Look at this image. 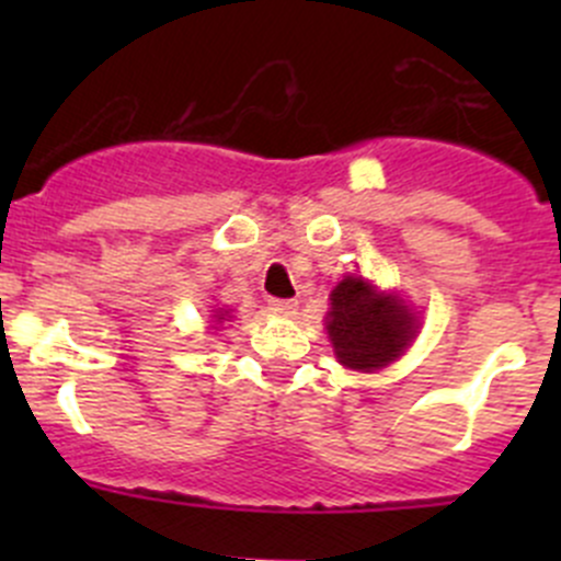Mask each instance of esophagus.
Segmentation results:
<instances>
[{"mask_svg": "<svg viewBox=\"0 0 561 561\" xmlns=\"http://www.w3.org/2000/svg\"><path fill=\"white\" fill-rule=\"evenodd\" d=\"M268 309L279 317H290V314H296L298 301H290V298H271Z\"/></svg>", "mask_w": 561, "mask_h": 561, "instance_id": "obj_1", "label": "esophagus"}]
</instances>
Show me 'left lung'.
I'll use <instances>...</instances> for the list:
<instances>
[{"label":"left lung","instance_id":"obj_1","mask_svg":"<svg viewBox=\"0 0 561 561\" xmlns=\"http://www.w3.org/2000/svg\"><path fill=\"white\" fill-rule=\"evenodd\" d=\"M325 331L339 364L377 371L404 355L417 333V317L399 296L377 290L364 276H344L331 290Z\"/></svg>","mask_w":561,"mask_h":561}]
</instances>
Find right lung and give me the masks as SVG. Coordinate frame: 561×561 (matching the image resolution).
Wrapping results in <instances>:
<instances>
[{
  "mask_svg": "<svg viewBox=\"0 0 561 561\" xmlns=\"http://www.w3.org/2000/svg\"><path fill=\"white\" fill-rule=\"evenodd\" d=\"M228 314H230V312H222V309H217V314H214V317H217V322H222Z\"/></svg>",
  "mask_w": 561,
  "mask_h": 561,
  "instance_id": "add662e5",
  "label": "right lung"
}]
</instances>
